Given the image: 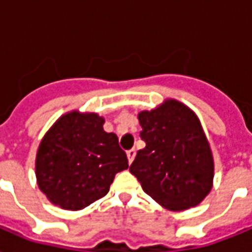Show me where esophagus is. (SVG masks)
Returning a JSON list of instances; mask_svg holds the SVG:
<instances>
[{"instance_id":"1","label":"esophagus","mask_w":252,"mask_h":252,"mask_svg":"<svg viewBox=\"0 0 252 252\" xmlns=\"http://www.w3.org/2000/svg\"><path fill=\"white\" fill-rule=\"evenodd\" d=\"M136 156V151L135 150H129L126 151V158H128V161H129V164L133 161V159H135Z\"/></svg>"}]
</instances>
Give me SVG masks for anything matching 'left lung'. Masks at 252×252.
I'll return each instance as SVG.
<instances>
[{
  "mask_svg": "<svg viewBox=\"0 0 252 252\" xmlns=\"http://www.w3.org/2000/svg\"><path fill=\"white\" fill-rule=\"evenodd\" d=\"M145 148L129 167L147 195L169 211L196 207L214 184V156L196 113L175 98L137 115Z\"/></svg>",
  "mask_w": 252,
  "mask_h": 252,
  "instance_id": "1",
  "label": "left lung"
}]
</instances>
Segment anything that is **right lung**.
I'll return each instance as SVG.
<instances>
[{"label": "right lung", "mask_w": 252, "mask_h": 252, "mask_svg": "<svg viewBox=\"0 0 252 252\" xmlns=\"http://www.w3.org/2000/svg\"><path fill=\"white\" fill-rule=\"evenodd\" d=\"M104 123L94 112H66L41 139L37 186L52 204L83 210L107 195L116 173L128 168L117 136L104 131Z\"/></svg>", "instance_id": "obj_1"}]
</instances>
